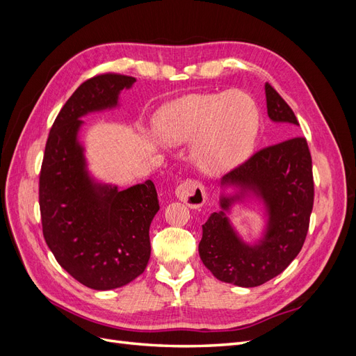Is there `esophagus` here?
<instances>
[{
    "mask_svg": "<svg viewBox=\"0 0 356 356\" xmlns=\"http://www.w3.org/2000/svg\"><path fill=\"white\" fill-rule=\"evenodd\" d=\"M175 196L190 208H200L207 200V193L202 182L197 179H187L175 188Z\"/></svg>",
    "mask_w": 356,
    "mask_h": 356,
    "instance_id": "obj_1",
    "label": "esophagus"
}]
</instances>
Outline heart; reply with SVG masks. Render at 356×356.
<instances>
[{"label":"heart","instance_id":"b5f03b06","mask_svg":"<svg viewBox=\"0 0 356 356\" xmlns=\"http://www.w3.org/2000/svg\"><path fill=\"white\" fill-rule=\"evenodd\" d=\"M154 131L165 145L193 141V159L202 170L224 172L252 154L260 113L251 96L239 90L187 95L157 113Z\"/></svg>","mask_w":356,"mask_h":356}]
</instances>
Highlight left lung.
<instances>
[{"mask_svg":"<svg viewBox=\"0 0 356 356\" xmlns=\"http://www.w3.org/2000/svg\"><path fill=\"white\" fill-rule=\"evenodd\" d=\"M267 115L275 123L298 126L289 105L270 84L264 86ZM221 211L202 225L199 255L218 281L252 288L282 273L301 251L314 208L312 157L305 138L263 148L220 181ZM227 188L232 193H225ZM264 204L266 225L252 244L235 232L228 213L236 202Z\"/></svg>","mask_w":356,"mask_h":356,"instance_id":"obj_1","label":"left lung"}]
</instances>
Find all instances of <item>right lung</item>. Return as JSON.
<instances>
[{"label": "right lung", "mask_w": 356, "mask_h": 356, "mask_svg": "<svg viewBox=\"0 0 356 356\" xmlns=\"http://www.w3.org/2000/svg\"><path fill=\"white\" fill-rule=\"evenodd\" d=\"M136 80L102 74L84 81L59 111L40 174L42 234L56 261L92 289L120 288L149 260V224L159 211L152 179L126 190L96 179L88 168L81 117L114 110Z\"/></svg>", "instance_id": "right-lung-1"}]
</instances>
